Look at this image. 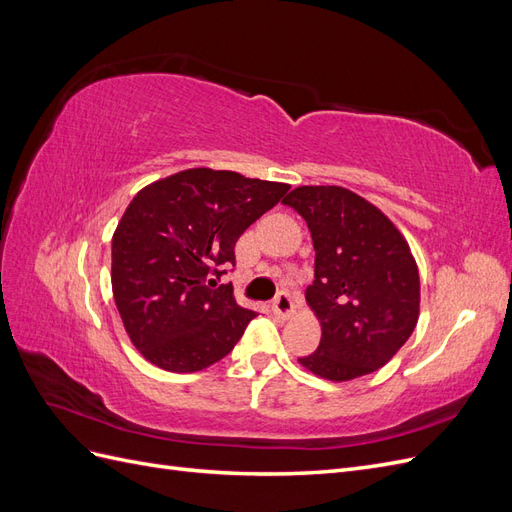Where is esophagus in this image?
Instances as JSON below:
<instances>
[{
    "mask_svg": "<svg viewBox=\"0 0 512 512\" xmlns=\"http://www.w3.org/2000/svg\"><path fill=\"white\" fill-rule=\"evenodd\" d=\"M273 312H275V316H280V318H290L292 316V312H294V301H292V297H290V292H280L275 297V301H273Z\"/></svg>",
    "mask_w": 512,
    "mask_h": 512,
    "instance_id": "1",
    "label": "esophagus"
}]
</instances>
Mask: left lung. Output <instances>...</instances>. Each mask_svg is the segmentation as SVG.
<instances>
[{"label": "left lung", "instance_id": "1", "mask_svg": "<svg viewBox=\"0 0 512 512\" xmlns=\"http://www.w3.org/2000/svg\"><path fill=\"white\" fill-rule=\"evenodd\" d=\"M282 203L307 222L316 250L305 297L322 337L299 363L335 382L371 374L408 342L418 320L421 282L406 239L378 207L337 185H303Z\"/></svg>", "mask_w": 512, "mask_h": 512}]
</instances>
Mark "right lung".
<instances>
[{"label": "right lung", "mask_w": 512, "mask_h": 512, "mask_svg": "<svg viewBox=\"0 0 512 512\" xmlns=\"http://www.w3.org/2000/svg\"><path fill=\"white\" fill-rule=\"evenodd\" d=\"M288 190L230 170L190 168L134 196L113 235V294L147 361L190 374L235 348L256 312L220 280L237 265L245 228Z\"/></svg>", "instance_id": "1"}]
</instances>
